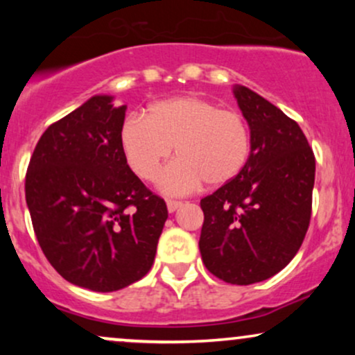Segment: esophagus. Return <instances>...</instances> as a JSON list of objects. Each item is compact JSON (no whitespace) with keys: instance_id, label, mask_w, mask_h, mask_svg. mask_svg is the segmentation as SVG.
<instances>
[{"instance_id":"esophagus-1","label":"esophagus","mask_w":355,"mask_h":355,"mask_svg":"<svg viewBox=\"0 0 355 355\" xmlns=\"http://www.w3.org/2000/svg\"><path fill=\"white\" fill-rule=\"evenodd\" d=\"M166 207H168V211H170V214H172V211H175L177 209H180L182 202H178V200H166Z\"/></svg>"}]
</instances>
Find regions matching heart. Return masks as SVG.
<instances>
[{"label": "heart", "instance_id": "b5f03b06", "mask_svg": "<svg viewBox=\"0 0 355 355\" xmlns=\"http://www.w3.org/2000/svg\"><path fill=\"white\" fill-rule=\"evenodd\" d=\"M173 146L178 160L164 180L168 193H185L202 182L222 187L247 165L250 132L239 112L191 95L155 101L145 118L128 116L120 128L126 164L148 183L160 180Z\"/></svg>", "mask_w": 355, "mask_h": 355}]
</instances>
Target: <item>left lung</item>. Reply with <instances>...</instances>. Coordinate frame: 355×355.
Returning <instances> with one entry per match:
<instances>
[{"label":"left lung","instance_id":"left-lung-1","mask_svg":"<svg viewBox=\"0 0 355 355\" xmlns=\"http://www.w3.org/2000/svg\"><path fill=\"white\" fill-rule=\"evenodd\" d=\"M235 98L248 128L250 157L234 180L200 200L202 260L220 280L250 285L294 259L312 214L315 157L295 120L247 87Z\"/></svg>","mask_w":355,"mask_h":355}]
</instances>
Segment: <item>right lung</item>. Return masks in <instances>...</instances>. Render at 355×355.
<instances>
[{
  "label": "right lung",
  "instance_id": "obj_1",
  "mask_svg": "<svg viewBox=\"0 0 355 355\" xmlns=\"http://www.w3.org/2000/svg\"><path fill=\"white\" fill-rule=\"evenodd\" d=\"M96 95L46 128L24 191L40 247L68 282L120 291L148 274L166 203L132 172L120 148L126 107Z\"/></svg>",
  "mask_w": 355,
  "mask_h": 355
}]
</instances>
